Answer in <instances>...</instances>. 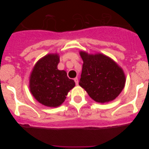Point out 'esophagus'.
Masks as SVG:
<instances>
[{
  "label": "esophagus",
  "mask_w": 149,
  "mask_h": 149,
  "mask_svg": "<svg viewBox=\"0 0 149 149\" xmlns=\"http://www.w3.org/2000/svg\"><path fill=\"white\" fill-rule=\"evenodd\" d=\"M74 81H75V83H76V85H78V78H74Z\"/></svg>",
  "instance_id": "1"
}]
</instances>
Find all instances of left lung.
<instances>
[{
	"label": "left lung",
	"mask_w": 149,
	"mask_h": 149,
	"mask_svg": "<svg viewBox=\"0 0 149 149\" xmlns=\"http://www.w3.org/2000/svg\"><path fill=\"white\" fill-rule=\"evenodd\" d=\"M80 55L83 61L80 86L96 102L105 103L115 100L125 84L123 69L103 54H89L80 51Z\"/></svg>",
	"instance_id": "8db88e82"
}]
</instances>
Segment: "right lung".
I'll list each match as a JSON object with an SVG mask.
<instances>
[{"mask_svg":"<svg viewBox=\"0 0 149 149\" xmlns=\"http://www.w3.org/2000/svg\"><path fill=\"white\" fill-rule=\"evenodd\" d=\"M58 54H49L37 61L30 76L29 88L39 103L49 107H57L66 100L75 82L68 78L64 70L57 69Z\"/></svg>","mask_w":149,"mask_h":149,"instance_id":"obj_1","label":"right lung"}]
</instances>
